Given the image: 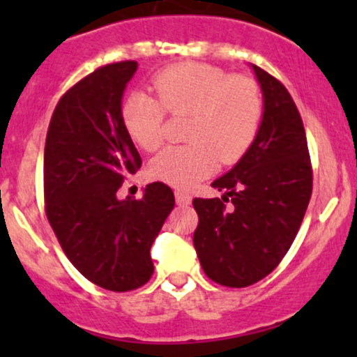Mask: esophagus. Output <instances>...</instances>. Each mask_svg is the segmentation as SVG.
Masks as SVG:
<instances>
[{"label":"esophagus","mask_w":357,"mask_h":357,"mask_svg":"<svg viewBox=\"0 0 357 357\" xmlns=\"http://www.w3.org/2000/svg\"><path fill=\"white\" fill-rule=\"evenodd\" d=\"M176 197V204L181 205V207H185V205H190V202H192V197L188 195V193L181 192V190H178V192L174 193Z\"/></svg>","instance_id":"esophagus-1"}]
</instances>
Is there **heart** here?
Returning <instances> with one entry per match:
<instances>
[{"label": "heart", "mask_w": 357, "mask_h": 357, "mask_svg": "<svg viewBox=\"0 0 357 357\" xmlns=\"http://www.w3.org/2000/svg\"><path fill=\"white\" fill-rule=\"evenodd\" d=\"M155 98L145 91L121 105V122L136 146L155 152L164 143L165 114L185 117V145L169 146L149 174L174 188H192L219 165L236 164L254 145L264 114L261 86L208 63H176L153 75Z\"/></svg>", "instance_id": "1"}]
</instances>
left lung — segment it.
I'll return each instance as SVG.
<instances>
[{
    "instance_id": "1",
    "label": "left lung",
    "mask_w": 357,
    "mask_h": 357,
    "mask_svg": "<svg viewBox=\"0 0 357 357\" xmlns=\"http://www.w3.org/2000/svg\"><path fill=\"white\" fill-rule=\"evenodd\" d=\"M264 96L257 138L212 183L221 199H193V245L212 282L243 289L266 278L289 252L312 193L304 124L285 86L254 66ZM232 204L229 208L225 202Z\"/></svg>"
}]
</instances>
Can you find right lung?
I'll use <instances>...</instances> for the list:
<instances>
[{"label": "right lung", "instance_id": "right-lung-1", "mask_svg": "<svg viewBox=\"0 0 357 357\" xmlns=\"http://www.w3.org/2000/svg\"><path fill=\"white\" fill-rule=\"evenodd\" d=\"M135 60L98 67L63 93L45 145V211L60 247L84 278L112 291L145 285L150 248L174 207V193L155 181L142 199L119 200L142 157L121 122Z\"/></svg>", "mask_w": 357, "mask_h": 357}]
</instances>
